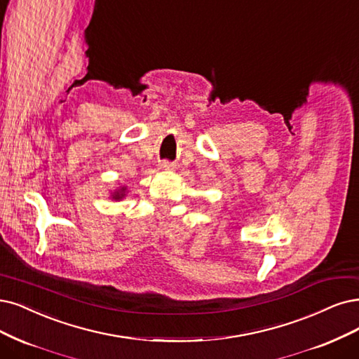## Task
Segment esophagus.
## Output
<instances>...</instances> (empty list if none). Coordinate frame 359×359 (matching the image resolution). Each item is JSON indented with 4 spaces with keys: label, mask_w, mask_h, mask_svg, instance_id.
Returning <instances> with one entry per match:
<instances>
[{
    "label": "esophagus",
    "mask_w": 359,
    "mask_h": 359,
    "mask_svg": "<svg viewBox=\"0 0 359 359\" xmlns=\"http://www.w3.org/2000/svg\"><path fill=\"white\" fill-rule=\"evenodd\" d=\"M161 168H164V170H170V168H172V164H171V163H168V161H163V163H161Z\"/></svg>",
    "instance_id": "1"
}]
</instances>
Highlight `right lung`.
Wrapping results in <instances>:
<instances>
[{"instance_id": "right-lung-1", "label": "right lung", "mask_w": 359, "mask_h": 359, "mask_svg": "<svg viewBox=\"0 0 359 359\" xmlns=\"http://www.w3.org/2000/svg\"><path fill=\"white\" fill-rule=\"evenodd\" d=\"M123 191H124V189H121V192H123ZM121 192H116L114 198H116V200H119V198H123V196H124V194H121Z\"/></svg>"}]
</instances>
